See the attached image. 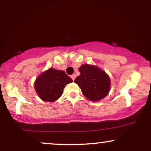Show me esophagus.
Here are the masks:
<instances>
[{"label":"esophagus","instance_id":"obj_1","mask_svg":"<svg viewBox=\"0 0 151 151\" xmlns=\"http://www.w3.org/2000/svg\"><path fill=\"white\" fill-rule=\"evenodd\" d=\"M71 78H72V80L73 81H74V79H75V78H76V75L75 74H72V75H71Z\"/></svg>","mask_w":151,"mask_h":151}]
</instances>
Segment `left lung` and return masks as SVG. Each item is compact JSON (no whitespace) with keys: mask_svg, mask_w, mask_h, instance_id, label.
Masks as SVG:
<instances>
[{"mask_svg":"<svg viewBox=\"0 0 151 151\" xmlns=\"http://www.w3.org/2000/svg\"><path fill=\"white\" fill-rule=\"evenodd\" d=\"M80 75L74 82L81 88L84 96L91 101L104 98L110 90V79L103 70L95 66L84 65L79 69Z\"/></svg>","mask_w":151,"mask_h":151,"instance_id":"obj_1","label":"left lung"}]
</instances>
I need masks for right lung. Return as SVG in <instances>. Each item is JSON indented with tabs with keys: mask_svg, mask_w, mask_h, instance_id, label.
<instances>
[{
	"mask_svg": "<svg viewBox=\"0 0 151 151\" xmlns=\"http://www.w3.org/2000/svg\"><path fill=\"white\" fill-rule=\"evenodd\" d=\"M72 81L64 71L50 68L37 78L35 89L43 101L52 102L58 99L65 86Z\"/></svg>",
	"mask_w": 151,
	"mask_h": 151,
	"instance_id": "right-lung-1",
	"label": "right lung"
}]
</instances>
